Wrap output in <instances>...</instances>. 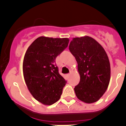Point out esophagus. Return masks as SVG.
I'll return each instance as SVG.
<instances>
[{
    "label": "esophagus",
    "mask_w": 126,
    "mask_h": 126,
    "mask_svg": "<svg viewBox=\"0 0 126 126\" xmlns=\"http://www.w3.org/2000/svg\"><path fill=\"white\" fill-rule=\"evenodd\" d=\"M69 76H70V74H66V76L67 78H69Z\"/></svg>",
    "instance_id": "esophagus-1"
}]
</instances>
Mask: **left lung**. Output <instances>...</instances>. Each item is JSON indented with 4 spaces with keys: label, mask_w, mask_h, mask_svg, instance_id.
I'll return each instance as SVG.
<instances>
[{
    "label": "left lung",
    "mask_w": 126,
    "mask_h": 126,
    "mask_svg": "<svg viewBox=\"0 0 126 126\" xmlns=\"http://www.w3.org/2000/svg\"><path fill=\"white\" fill-rule=\"evenodd\" d=\"M69 49L76 60L80 75L79 83L74 87L76 95L84 103L97 102L110 80V63L105 50L87 36L73 38Z\"/></svg>",
    "instance_id": "left-lung-1"
}]
</instances>
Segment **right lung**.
I'll return each instance as SVG.
<instances>
[{
  "label": "right lung",
  "mask_w": 126,
  "mask_h": 126,
  "mask_svg": "<svg viewBox=\"0 0 126 126\" xmlns=\"http://www.w3.org/2000/svg\"><path fill=\"white\" fill-rule=\"evenodd\" d=\"M69 41L68 38L41 36L24 55L23 71L26 84L34 98L45 105L57 102L66 85L55 60L68 47Z\"/></svg>",
  "instance_id": "right-lung-1"
}]
</instances>
